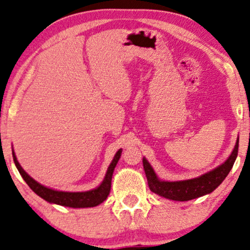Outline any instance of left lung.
<instances>
[{
	"mask_svg": "<svg viewBox=\"0 0 250 250\" xmlns=\"http://www.w3.org/2000/svg\"><path fill=\"white\" fill-rule=\"evenodd\" d=\"M238 148L239 138L236 140L232 153L229 154L225 163L198 178L183 180V181H163L154 173L152 166L148 164L145 158H143V166L148 187L154 194L172 201H190L210 194L229 175V170L234 165L236 156H238Z\"/></svg>",
	"mask_w": 250,
	"mask_h": 250,
	"instance_id": "8db88e82",
	"label": "left lung"
}]
</instances>
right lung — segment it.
<instances>
[{"mask_svg": "<svg viewBox=\"0 0 250 250\" xmlns=\"http://www.w3.org/2000/svg\"><path fill=\"white\" fill-rule=\"evenodd\" d=\"M122 148H120L118 152L115 153L114 159L112 160L110 165L107 168L106 175L104 178L103 182L100 183L99 187L92 189L88 191H82V192H69V191H59L54 190L52 188H47L45 186L40 185L36 180H33L30 175L27 174L25 170L21 168V166L18 163L16 154L12 150V157H14L15 165L17 167L18 172L21 173V178L25 180L27 183L28 187L36 192L38 196L41 198L49 202V203L62 205V207H69V208H93L103 203L106 200L107 196L109 195L110 191V185H112V176L114 168L118 164L120 157H121Z\"/></svg>", "mask_w": 250, "mask_h": 250, "instance_id": "obj_1", "label": "right lung"}]
</instances>
